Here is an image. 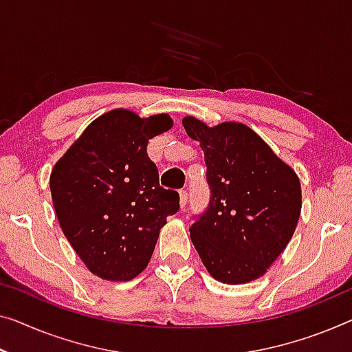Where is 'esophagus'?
Masks as SVG:
<instances>
[{"mask_svg": "<svg viewBox=\"0 0 352 352\" xmlns=\"http://www.w3.org/2000/svg\"><path fill=\"white\" fill-rule=\"evenodd\" d=\"M180 207L183 208L186 206V202H188V191L186 190H180Z\"/></svg>", "mask_w": 352, "mask_h": 352, "instance_id": "esophagus-1", "label": "esophagus"}]
</instances>
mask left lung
Instances as JSON below:
<instances>
[{"instance_id": "8db88e82", "label": "left lung", "mask_w": 352, "mask_h": 352, "mask_svg": "<svg viewBox=\"0 0 352 352\" xmlns=\"http://www.w3.org/2000/svg\"><path fill=\"white\" fill-rule=\"evenodd\" d=\"M206 156L210 207L190 229L202 264L224 285H245L267 274L291 242L302 212V188L286 164L250 126H208L183 118Z\"/></svg>"}]
</instances>
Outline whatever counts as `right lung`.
<instances>
[{
    "mask_svg": "<svg viewBox=\"0 0 352 352\" xmlns=\"http://www.w3.org/2000/svg\"><path fill=\"white\" fill-rule=\"evenodd\" d=\"M167 113L142 118L112 109L87 126L50 174L52 202L67 242L102 280L142 274L178 192L160 186L148 140L172 128Z\"/></svg>",
    "mask_w": 352,
    "mask_h": 352,
    "instance_id": "add662e5",
    "label": "right lung"
}]
</instances>
